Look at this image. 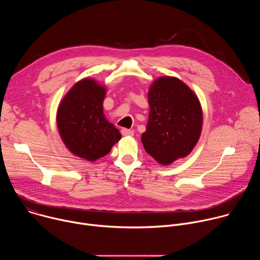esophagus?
<instances>
[{
	"instance_id": "obj_1",
	"label": "esophagus",
	"mask_w": 260,
	"mask_h": 260,
	"mask_svg": "<svg viewBox=\"0 0 260 260\" xmlns=\"http://www.w3.org/2000/svg\"><path fill=\"white\" fill-rule=\"evenodd\" d=\"M121 134H122V136H124V137H126V136L133 137V136H134V132L131 131V129H127V128H122V129H121Z\"/></svg>"
}]
</instances>
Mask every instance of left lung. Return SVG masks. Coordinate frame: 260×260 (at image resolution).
I'll return each mask as SVG.
<instances>
[{"label":"left lung","mask_w":260,"mask_h":260,"mask_svg":"<svg viewBox=\"0 0 260 260\" xmlns=\"http://www.w3.org/2000/svg\"><path fill=\"white\" fill-rule=\"evenodd\" d=\"M148 103L149 118L141 138L146 152L165 166L187 156L203 126V110L197 94L180 79L164 76L151 84Z\"/></svg>","instance_id":"8db88e82"}]
</instances>
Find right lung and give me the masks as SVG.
Here are the masks:
<instances>
[{"label":"right lung","instance_id":"add662e5","mask_svg":"<svg viewBox=\"0 0 260 260\" xmlns=\"http://www.w3.org/2000/svg\"><path fill=\"white\" fill-rule=\"evenodd\" d=\"M106 87L84 78L74 85L59 103L56 124L68 149L88 161L107 155L121 139L119 131L104 114Z\"/></svg>","mask_w":260,"mask_h":260}]
</instances>
